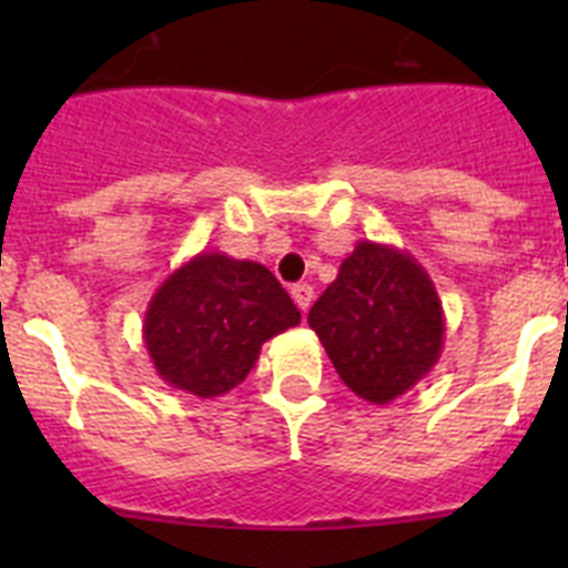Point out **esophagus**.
Masks as SVG:
<instances>
[{"mask_svg": "<svg viewBox=\"0 0 568 568\" xmlns=\"http://www.w3.org/2000/svg\"><path fill=\"white\" fill-rule=\"evenodd\" d=\"M290 293H293V301L298 304L301 313H307L310 304H313V287H310V284H295Z\"/></svg>", "mask_w": 568, "mask_h": 568, "instance_id": "1", "label": "esophagus"}]
</instances>
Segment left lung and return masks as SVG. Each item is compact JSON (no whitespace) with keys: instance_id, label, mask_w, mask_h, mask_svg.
<instances>
[{"instance_id":"left-lung-1","label":"left lung","mask_w":568,"mask_h":568,"mask_svg":"<svg viewBox=\"0 0 568 568\" xmlns=\"http://www.w3.org/2000/svg\"><path fill=\"white\" fill-rule=\"evenodd\" d=\"M358 398L389 404L433 373L446 318L433 278L406 250L358 241L307 315Z\"/></svg>"}]
</instances>
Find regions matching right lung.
Wrapping results in <instances>:
<instances>
[{
  "label": "right lung",
  "instance_id": "obj_1",
  "mask_svg": "<svg viewBox=\"0 0 568 568\" xmlns=\"http://www.w3.org/2000/svg\"><path fill=\"white\" fill-rule=\"evenodd\" d=\"M295 324L301 313L264 264L199 253L159 284L142 335L164 384L219 398L247 378L264 341Z\"/></svg>",
  "mask_w": 568,
  "mask_h": 568
}]
</instances>
